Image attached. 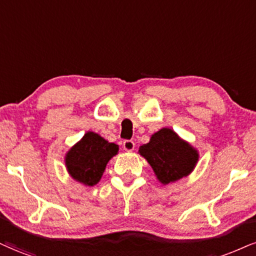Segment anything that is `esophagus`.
<instances>
[{
    "label": "esophagus",
    "instance_id": "obj_1",
    "mask_svg": "<svg viewBox=\"0 0 256 256\" xmlns=\"http://www.w3.org/2000/svg\"><path fill=\"white\" fill-rule=\"evenodd\" d=\"M123 148H124V150H127V152H132V150H134L135 148V144L133 140H124L123 141Z\"/></svg>",
    "mask_w": 256,
    "mask_h": 256
}]
</instances>
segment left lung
<instances>
[{
  "instance_id": "1",
  "label": "left lung",
  "mask_w": 256,
  "mask_h": 256,
  "mask_svg": "<svg viewBox=\"0 0 256 256\" xmlns=\"http://www.w3.org/2000/svg\"><path fill=\"white\" fill-rule=\"evenodd\" d=\"M138 153L152 166L156 178L162 184H170L188 176L198 162L197 150L170 128H162L154 133L150 142L140 147Z\"/></svg>"
}]
</instances>
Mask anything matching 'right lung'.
<instances>
[{"label": "right lung", "instance_id": "1", "mask_svg": "<svg viewBox=\"0 0 256 256\" xmlns=\"http://www.w3.org/2000/svg\"><path fill=\"white\" fill-rule=\"evenodd\" d=\"M118 152V146L98 134L88 132L65 156L66 168L74 180L94 186L102 178L108 162Z\"/></svg>", "mask_w": 256, "mask_h": 256}]
</instances>
